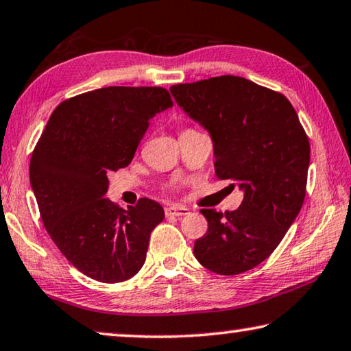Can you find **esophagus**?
I'll return each mask as SVG.
<instances>
[{
	"mask_svg": "<svg viewBox=\"0 0 351 351\" xmlns=\"http://www.w3.org/2000/svg\"><path fill=\"white\" fill-rule=\"evenodd\" d=\"M165 213L166 216H185L188 215V208L186 206H182V205H169L165 208Z\"/></svg>",
	"mask_w": 351,
	"mask_h": 351,
	"instance_id": "obj_1",
	"label": "esophagus"
}]
</instances>
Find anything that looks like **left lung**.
Returning a JSON list of instances; mask_svg holds the SVG:
<instances>
[{
    "label": "left lung",
    "instance_id": "obj_1",
    "mask_svg": "<svg viewBox=\"0 0 351 351\" xmlns=\"http://www.w3.org/2000/svg\"><path fill=\"white\" fill-rule=\"evenodd\" d=\"M174 101L213 141L215 174L244 193L238 210H200L208 230L194 256L208 271L238 275L277 249L306 191L309 141L286 97L249 79L210 77L172 85Z\"/></svg>",
    "mask_w": 351,
    "mask_h": 351
}]
</instances>
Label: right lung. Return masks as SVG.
<instances>
[{
  "label": "right lung",
  "instance_id": "obj_1",
  "mask_svg": "<svg viewBox=\"0 0 351 351\" xmlns=\"http://www.w3.org/2000/svg\"><path fill=\"white\" fill-rule=\"evenodd\" d=\"M172 107L160 87H106L63 101L34 149L29 179L51 239L74 267L102 283L134 277L146 261L162 205L123 210L106 196L108 172L134 158L149 121Z\"/></svg>",
  "mask_w": 351,
  "mask_h": 351
}]
</instances>
